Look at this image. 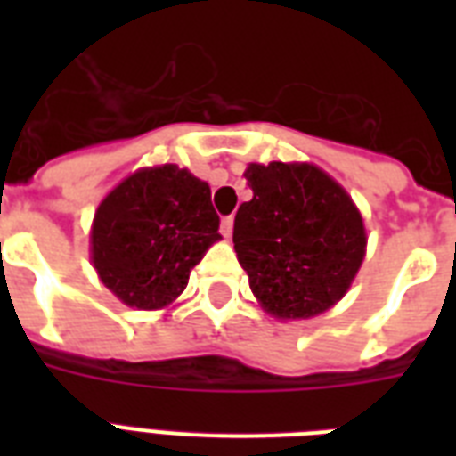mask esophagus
<instances>
[{
  "mask_svg": "<svg viewBox=\"0 0 456 456\" xmlns=\"http://www.w3.org/2000/svg\"><path fill=\"white\" fill-rule=\"evenodd\" d=\"M220 232L224 239H232V234H234V217H232V215H229V217H222Z\"/></svg>",
  "mask_w": 456,
  "mask_h": 456,
  "instance_id": "1",
  "label": "esophagus"
}]
</instances>
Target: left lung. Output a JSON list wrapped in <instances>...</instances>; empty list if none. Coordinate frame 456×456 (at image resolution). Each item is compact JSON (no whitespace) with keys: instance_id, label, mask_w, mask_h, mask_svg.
I'll return each instance as SVG.
<instances>
[{"instance_id":"obj_1","label":"left lung","mask_w":456,"mask_h":456,"mask_svg":"<svg viewBox=\"0 0 456 456\" xmlns=\"http://www.w3.org/2000/svg\"><path fill=\"white\" fill-rule=\"evenodd\" d=\"M253 199L234 217V250L250 291L281 319H307L343 298L364 257V224L346 189L314 165H250Z\"/></svg>"}]
</instances>
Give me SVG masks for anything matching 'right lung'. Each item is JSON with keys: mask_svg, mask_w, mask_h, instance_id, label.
Returning a JSON list of instances; mask_svg holds the SVG:
<instances>
[{"mask_svg": "<svg viewBox=\"0 0 456 456\" xmlns=\"http://www.w3.org/2000/svg\"><path fill=\"white\" fill-rule=\"evenodd\" d=\"M210 186L177 165L134 172L103 199L92 227L99 277L130 307H165L220 234Z\"/></svg>", "mask_w": 456, "mask_h": 456, "instance_id": "add662e5", "label": "right lung"}]
</instances>
